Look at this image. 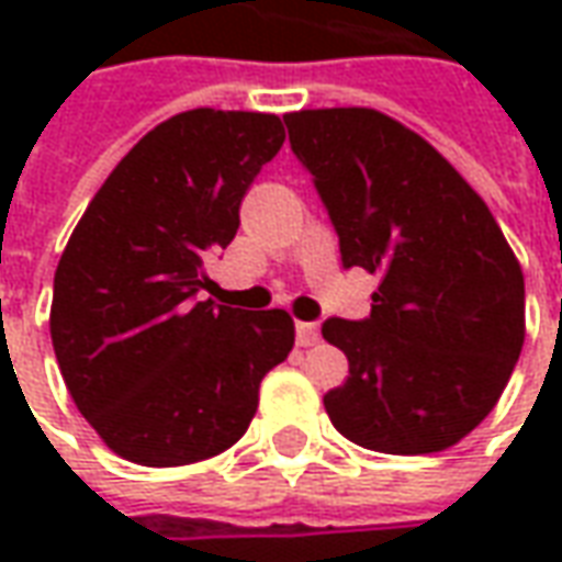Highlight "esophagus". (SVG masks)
<instances>
[{
    "instance_id": "34e87169",
    "label": "esophagus",
    "mask_w": 562,
    "mask_h": 562,
    "mask_svg": "<svg viewBox=\"0 0 562 562\" xmlns=\"http://www.w3.org/2000/svg\"><path fill=\"white\" fill-rule=\"evenodd\" d=\"M294 334H297V346H316V342L322 340L316 322H297V325H294Z\"/></svg>"
}]
</instances>
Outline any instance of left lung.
I'll use <instances>...</instances> for the list:
<instances>
[{
  "instance_id": "obj_1",
  "label": "left lung",
  "mask_w": 562,
  "mask_h": 562,
  "mask_svg": "<svg viewBox=\"0 0 562 562\" xmlns=\"http://www.w3.org/2000/svg\"><path fill=\"white\" fill-rule=\"evenodd\" d=\"M282 120L342 265L379 277L370 318L322 325L349 358L346 382L325 394L330 424L382 454L458 446L496 406L524 346L520 261L482 195L394 116L316 108Z\"/></svg>"
}]
</instances>
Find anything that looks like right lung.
<instances>
[{"mask_svg":"<svg viewBox=\"0 0 562 562\" xmlns=\"http://www.w3.org/2000/svg\"><path fill=\"white\" fill-rule=\"evenodd\" d=\"M282 140L277 114L183 111L128 149L68 237L50 304L56 364L123 460L183 467L232 448L261 379L292 352L285 310L198 301Z\"/></svg>","mask_w":562,"mask_h":562,"instance_id":"1","label":"right lung"}]
</instances>
